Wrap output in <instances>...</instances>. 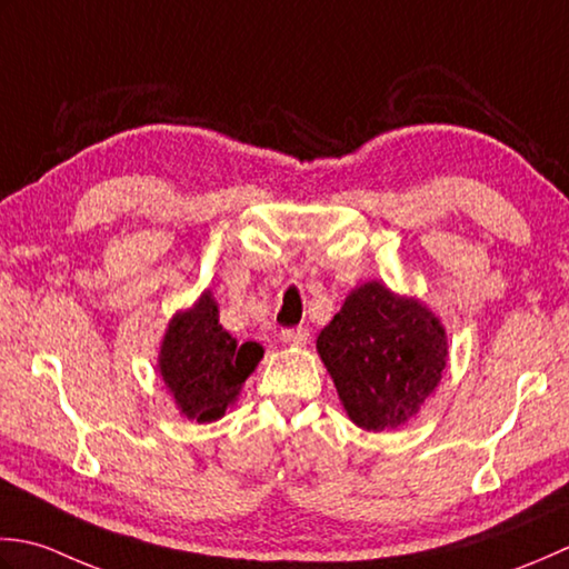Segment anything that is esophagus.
Here are the masks:
<instances>
[{
  "mask_svg": "<svg viewBox=\"0 0 569 569\" xmlns=\"http://www.w3.org/2000/svg\"><path fill=\"white\" fill-rule=\"evenodd\" d=\"M280 341L284 346H305L309 341V331L305 327H297V329H282L280 331Z\"/></svg>",
  "mask_w": 569,
  "mask_h": 569,
  "instance_id": "obj_1",
  "label": "esophagus"
}]
</instances>
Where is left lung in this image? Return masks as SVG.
Here are the masks:
<instances>
[{
  "instance_id": "obj_1",
  "label": "left lung",
  "mask_w": 569,
  "mask_h": 569,
  "mask_svg": "<svg viewBox=\"0 0 569 569\" xmlns=\"http://www.w3.org/2000/svg\"><path fill=\"white\" fill-rule=\"evenodd\" d=\"M346 415L368 432L396 430L442 380L447 333L422 301L366 282L317 339Z\"/></svg>"
}]
</instances>
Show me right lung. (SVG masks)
Returning a JSON list of instances; mask_svg holds the SVG:
<instances>
[{
	"mask_svg": "<svg viewBox=\"0 0 569 569\" xmlns=\"http://www.w3.org/2000/svg\"><path fill=\"white\" fill-rule=\"evenodd\" d=\"M262 346L238 343L218 323L211 289L169 321L159 351V373L187 420L213 422L240 396L242 382L258 368Z\"/></svg>",
	"mask_w": 569,
	"mask_h": 569,
	"instance_id": "add662e5",
	"label": "right lung"
}]
</instances>
